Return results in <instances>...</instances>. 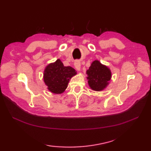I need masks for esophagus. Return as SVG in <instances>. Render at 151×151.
Segmentation results:
<instances>
[{"label":"esophagus","mask_w":151,"mask_h":151,"mask_svg":"<svg viewBox=\"0 0 151 151\" xmlns=\"http://www.w3.org/2000/svg\"><path fill=\"white\" fill-rule=\"evenodd\" d=\"M74 65H75V68L76 69V70H81V62H80L78 60L75 61V63H74Z\"/></svg>","instance_id":"34e87169"}]
</instances>
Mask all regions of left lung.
Masks as SVG:
<instances>
[{
	"label": "left lung",
	"mask_w": 151,
	"mask_h": 151,
	"mask_svg": "<svg viewBox=\"0 0 151 151\" xmlns=\"http://www.w3.org/2000/svg\"><path fill=\"white\" fill-rule=\"evenodd\" d=\"M86 73L89 87L97 91L103 90L106 87L111 76L110 69L98 60L92 62Z\"/></svg>",
	"instance_id": "left-lung-1"
}]
</instances>
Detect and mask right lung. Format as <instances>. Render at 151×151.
Instances as JSON below:
<instances>
[{
	"instance_id": "obj_1",
	"label": "right lung",
	"mask_w": 151,
	"mask_h": 151,
	"mask_svg": "<svg viewBox=\"0 0 151 151\" xmlns=\"http://www.w3.org/2000/svg\"><path fill=\"white\" fill-rule=\"evenodd\" d=\"M76 74L75 69L70 66H64L62 61L58 59L46 67L43 79L50 91L60 94L65 90L69 80Z\"/></svg>"
}]
</instances>
